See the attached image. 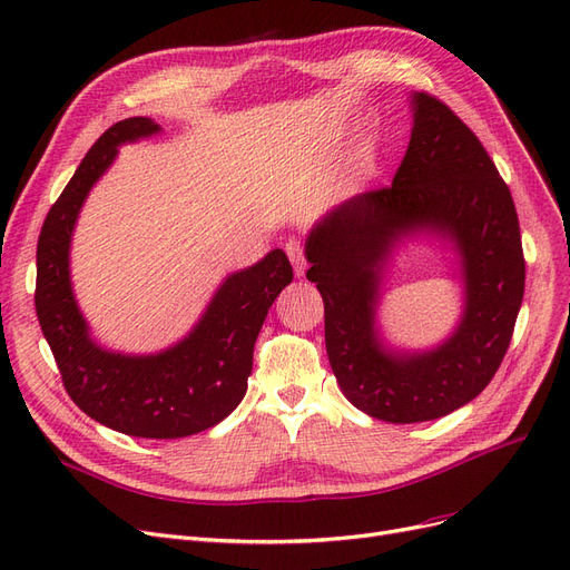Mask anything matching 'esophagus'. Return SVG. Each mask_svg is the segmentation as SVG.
I'll return each mask as SVG.
<instances>
[{
	"label": "esophagus",
	"instance_id": "esophagus-1",
	"mask_svg": "<svg viewBox=\"0 0 570 570\" xmlns=\"http://www.w3.org/2000/svg\"><path fill=\"white\" fill-rule=\"evenodd\" d=\"M284 249H286L288 261L293 263L295 275L303 277V275H305V269H307V258H305V244H303V239H298V237L288 239Z\"/></svg>",
	"mask_w": 570,
	"mask_h": 570
}]
</instances>
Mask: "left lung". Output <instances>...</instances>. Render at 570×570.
Wrapping results in <instances>:
<instances>
[{
    "label": "left lung",
    "mask_w": 570,
    "mask_h": 570,
    "mask_svg": "<svg viewBox=\"0 0 570 570\" xmlns=\"http://www.w3.org/2000/svg\"><path fill=\"white\" fill-rule=\"evenodd\" d=\"M412 114L393 184L342 203L305 242L333 375L346 401L389 424L431 422L484 391L510 346L527 275L510 188L475 132L429 92L412 95ZM414 234L453 244L464 312L433 351L399 353L379 335V288L394 244Z\"/></svg>",
    "instance_id": "obj_1"
}]
</instances>
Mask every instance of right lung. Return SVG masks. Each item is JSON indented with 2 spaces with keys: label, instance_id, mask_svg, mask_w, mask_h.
Returning <instances> with one entry per match:
<instances>
[{
  "label": "right lung",
  "instance_id": "right-lung-1",
  "mask_svg": "<svg viewBox=\"0 0 570 570\" xmlns=\"http://www.w3.org/2000/svg\"><path fill=\"white\" fill-rule=\"evenodd\" d=\"M160 126L135 116L92 144L48 212L37 244L35 305L69 399L90 419L135 438L171 440L216 426L239 405L254 365V344L267 309L293 279L282 249L233 272L193 331L158 354L109 352L90 337L69 277V244L90 188L118 146L151 137Z\"/></svg>",
  "mask_w": 570,
  "mask_h": 570
}]
</instances>
